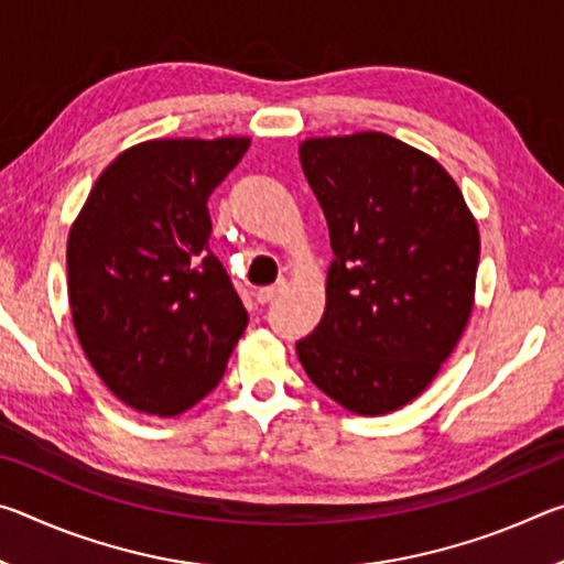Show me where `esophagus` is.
Returning <instances> with one entry per match:
<instances>
[{
	"label": "esophagus",
	"instance_id": "obj_1",
	"mask_svg": "<svg viewBox=\"0 0 564 564\" xmlns=\"http://www.w3.org/2000/svg\"><path fill=\"white\" fill-rule=\"evenodd\" d=\"M281 289L283 285L279 283V285H269V289H261L259 293H256V301H259L261 305H265V303H271V301H275V295L281 293Z\"/></svg>",
	"mask_w": 564,
	"mask_h": 564
}]
</instances>
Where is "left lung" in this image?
Wrapping results in <instances>:
<instances>
[{"label": "left lung", "mask_w": 564, "mask_h": 564, "mask_svg": "<svg viewBox=\"0 0 564 564\" xmlns=\"http://www.w3.org/2000/svg\"><path fill=\"white\" fill-rule=\"evenodd\" d=\"M303 174L326 214V311L295 343L308 378L356 415L433 383L470 321L480 231L437 161L383 131L313 137Z\"/></svg>", "instance_id": "1"}]
</instances>
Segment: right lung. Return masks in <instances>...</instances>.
Here are the masks:
<instances>
[{"instance_id": "right-lung-1", "label": "right lung", "mask_w": 564, "mask_h": 564, "mask_svg": "<svg viewBox=\"0 0 564 564\" xmlns=\"http://www.w3.org/2000/svg\"><path fill=\"white\" fill-rule=\"evenodd\" d=\"M246 137L151 139L111 161L66 241L84 356L139 413L174 417L221 380L248 313L208 248V196Z\"/></svg>"}]
</instances>
